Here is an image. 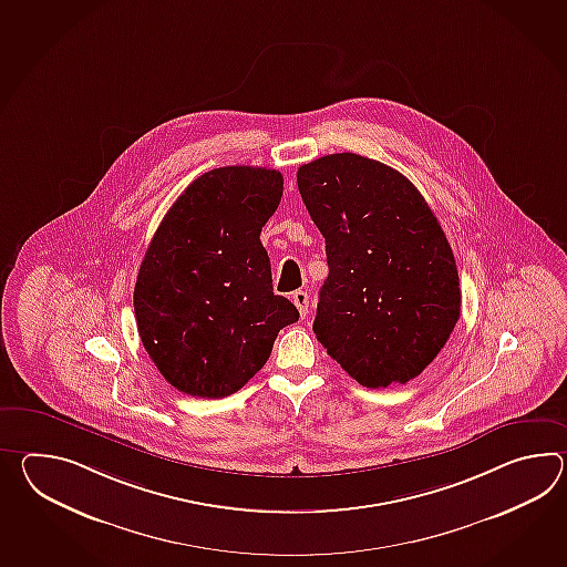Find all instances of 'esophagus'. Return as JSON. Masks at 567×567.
<instances>
[{
  "label": "esophagus",
  "instance_id": "obj_1",
  "mask_svg": "<svg viewBox=\"0 0 567 567\" xmlns=\"http://www.w3.org/2000/svg\"><path fill=\"white\" fill-rule=\"evenodd\" d=\"M292 302L297 305L301 317H305L307 309H309V295H307L305 290H295V292H292Z\"/></svg>",
  "mask_w": 567,
  "mask_h": 567
}]
</instances>
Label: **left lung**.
I'll return each mask as SVG.
<instances>
[{"instance_id":"8db88e82","label":"left lung","mask_w":567,"mask_h":567,"mask_svg":"<svg viewBox=\"0 0 567 567\" xmlns=\"http://www.w3.org/2000/svg\"><path fill=\"white\" fill-rule=\"evenodd\" d=\"M297 183L328 254L317 340L365 389L419 377L462 307L437 217L406 176L353 152L302 164Z\"/></svg>"}]
</instances>
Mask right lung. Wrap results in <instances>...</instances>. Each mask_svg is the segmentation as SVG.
<instances>
[{
    "mask_svg": "<svg viewBox=\"0 0 567 567\" xmlns=\"http://www.w3.org/2000/svg\"><path fill=\"white\" fill-rule=\"evenodd\" d=\"M282 175L224 166L195 178L156 229L138 270L140 340L176 391L221 399L266 364L278 331L299 321L272 292L260 231Z\"/></svg>",
    "mask_w": 567,
    "mask_h": 567,
    "instance_id": "add662e5",
    "label": "right lung"
}]
</instances>
